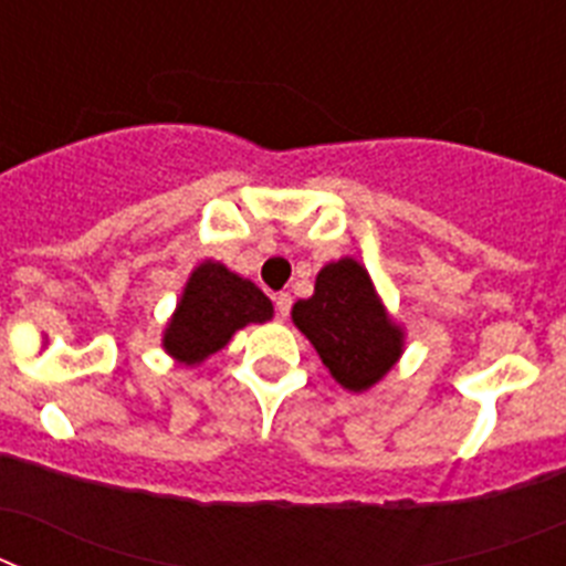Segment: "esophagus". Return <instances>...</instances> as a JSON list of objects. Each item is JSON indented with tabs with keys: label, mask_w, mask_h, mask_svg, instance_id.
<instances>
[{
	"label": "esophagus",
	"mask_w": 566,
	"mask_h": 566,
	"mask_svg": "<svg viewBox=\"0 0 566 566\" xmlns=\"http://www.w3.org/2000/svg\"><path fill=\"white\" fill-rule=\"evenodd\" d=\"M274 306H277L280 317H289V312H292V294L289 292L274 294Z\"/></svg>",
	"instance_id": "obj_1"
}]
</instances>
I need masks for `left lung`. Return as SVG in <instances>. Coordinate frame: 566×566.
Listing matches in <instances>:
<instances>
[{"label": "left lung", "mask_w": 566, "mask_h": 566, "mask_svg": "<svg viewBox=\"0 0 566 566\" xmlns=\"http://www.w3.org/2000/svg\"><path fill=\"white\" fill-rule=\"evenodd\" d=\"M292 323L352 394L371 391L405 352V328L385 308L368 269L348 254L319 269L312 297L292 306Z\"/></svg>", "instance_id": "obj_1"}]
</instances>
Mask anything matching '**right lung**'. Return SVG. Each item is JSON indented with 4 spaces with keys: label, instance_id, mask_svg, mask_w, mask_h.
Here are the masks:
<instances>
[{
    "label": "right lung",
    "instance_id": "add662e5",
    "mask_svg": "<svg viewBox=\"0 0 566 566\" xmlns=\"http://www.w3.org/2000/svg\"><path fill=\"white\" fill-rule=\"evenodd\" d=\"M272 317V300L252 280L209 258L189 272L172 317L164 326L161 345L175 363L195 368L229 345L234 332Z\"/></svg>",
    "mask_w": 566,
    "mask_h": 566
}]
</instances>
